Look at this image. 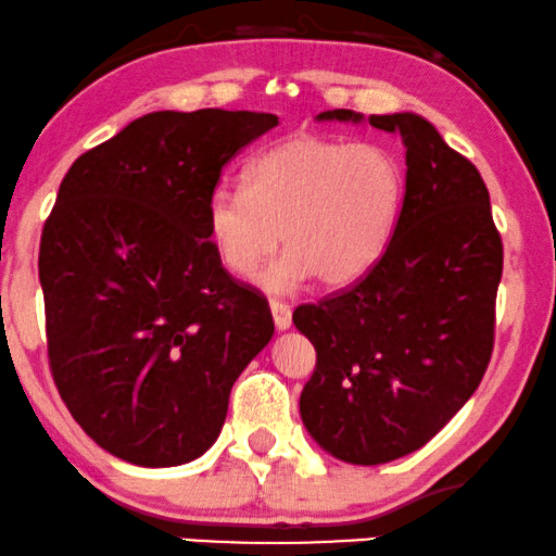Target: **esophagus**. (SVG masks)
Wrapping results in <instances>:
<instances>
[{
	"instance_id": "1",
	"label": "esophagus",
	"mask_w": 556,
	"mask_h": 556,
	"mask_svg": "<svg viewBox=\"0 0 556 556\" xmlns=\"http://www.w3.org/2000/svg\"><path fill=\"white\" fill-rule=\"evenodd\" d=\"M269 307H271L274 326H277L279 330H287V328L292 326V311H290V305H287V302H282V300H271Z\"/></svg>"
}]
</instances>
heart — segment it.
<instances>
[{
	"mask_svg": "<svg viewBox=\"0 0 556 556\" xmlns=\"http://www.w3.org/2000/svg\"><path fill=\"white\" fill-rule=\"evenodd\" d=\"M245 189L217 187L205 233L217 262L249 277L279 245L287 254L256 277L264 292H292L307 277L341 287L388 249L403 207L405 174L379 143L292 136L249 161Z\"/></svg>",
	"mask_w": 556,
	"mask_h": 556,
	"instance_id": "b5f03b06",
	"label": "heart"
}]
</instances>
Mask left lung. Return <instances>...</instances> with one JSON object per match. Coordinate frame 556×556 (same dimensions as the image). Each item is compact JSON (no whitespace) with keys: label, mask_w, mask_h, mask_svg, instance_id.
<instances>
[{"label":"left lung","mask_w":556,"mask_h":556,"mask_svg":"<svg viewBox=\"0 0 556 556\" xmlns=\"http://www.w3.org/2000/svg\"><path fill=\"white\" fill-rule=\"evenodd\" d=\"M318 121H354L351 110ZM405 143V194L382 256L346 290L292 320L315 346L300 416L349 465L416 452L482 382L495 343L503 241L472 161L413 112L371 115Z\"/></svg>","instance_id":"1"}]
</instances>
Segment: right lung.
Wrapping results in <instances>:
<instances>
[{
	"instance_id": "right-lung-1",
	"label": "right lung",
	"mask_w": 556,
	"mask_h": 556,
	"mask_svg": "<svg viewBox=\"0 0 556 556\" xmlns=\"http://www.w3.org/2000/svg\"><path fill=\"white\" fill-rule=\"evenodd\" d=\"M269 112H151L74 161L40 236L48 364L110 454L174 467L205 454L230 388L269 343V305L217 262L205 202Z\"/></svg>"
}]
</instances>
